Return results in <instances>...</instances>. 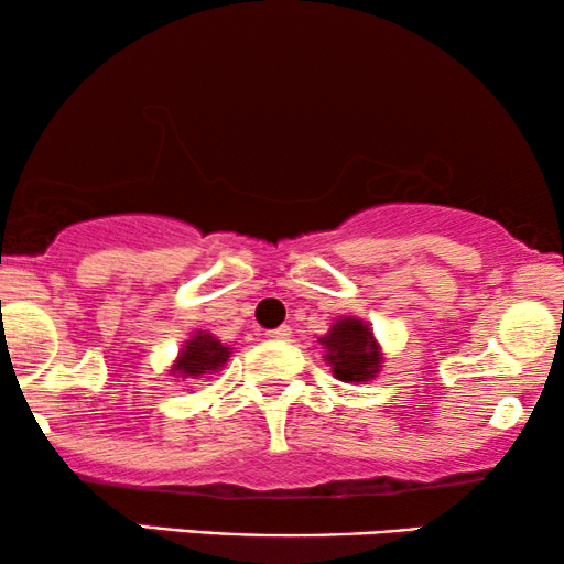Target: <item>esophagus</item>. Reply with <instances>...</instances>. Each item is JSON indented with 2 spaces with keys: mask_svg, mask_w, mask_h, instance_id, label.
I'll return each instance as SVG.
<instances>
[{
  "mask_svg": "<svg viewBox=\"0 0 564 564\" xmlns=\"http://www.w3.org/2000/svg\"><path fill=\"white\" fill-rule=\"evenodd\" d=\"M290 336H292V328H290V326H280V328L267 330V338H269V341H288Z\"/></svg>",
  "mask_w": 564,
  "mask_h": 564,
  "instance_id": "obj_1",
  "label": "esophagus"
}]
</instances>
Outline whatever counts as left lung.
Segmentation results:
<instances>
[{
  "mask_svg": "<svg viewBox=\"0 0 564 564\" xmlns=\"http://www.w3.org/2000/svg\"><path fill=\"white\" fill-rule=\"evenodd\" d=\"M326 361L344 382H367L380 372L382 354L372 328L359 318H338L326 336L318 338Z\"/></svg>",
  "mask_w": 564,
  "mask_h": 564,
  "instance_id": "obj_1",
  "label": "left lung"
}]
</instances>
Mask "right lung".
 <instances>
[{
    "mask_svg": "<svg viewBox=\"0 0 564 564\" xmlns=\"http://www.w3.org/2000/svg\"><path fill=\"white\" fill-rule=\"evenodd\" d=\"M228 357H230L228 346H223L213 334L197 330V334L182 346L180 357H176L169 372L180 377L182 382H192L205 375L218 372V369H223V365L228 361Z\"/></svg>",
    "mask_w": 564,
    "mask_h": 564,
    "instance_id": "add662e5",
    "label": "right lung"
}]
</instances>
